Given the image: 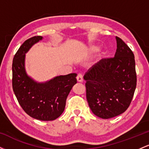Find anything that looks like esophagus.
<instances>
[{"mask_svg":"<svg viewBox=\"0 0 149 149\" xmlns=\"http://www.w3.org/2000/svg\"><path fill=\"white\" fill-rule=\"evenodd\" d=\"M77 80H78V82H79V83H81V82H83V75H82L81 73H79V74H78V76H77Z\"/></svg>","mask_w":149,"mask_h":149,"instance_id":"obj_1","label":"esophagus"}]
</instances>
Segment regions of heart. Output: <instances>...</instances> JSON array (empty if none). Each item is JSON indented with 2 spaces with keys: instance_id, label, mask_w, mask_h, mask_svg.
I'll list each match as a JSON object with an SVG mask.
<instances>
[{
  "instance_id": "1",
  "label": "heart",
  "mask_w": 149,
  "mask_h": 149,
  "mask_svg": "<svg viewBox=\"0 0 149 149\" xmlns=\"http://www.w3.org/2000/svg\"><path fill=\"white\" fill-rule=\"evenodd\" d=\"M98 47H97V46H90V47H89L88 49V52L89 53H93V52H97V51H98Z\"/></svg>"
}]
</instances>
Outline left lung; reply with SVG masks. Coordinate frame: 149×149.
I'll use <instances>...</instances> for the list:
<instances>
[{"mask_svg":"<svg viewBox=\"0 0 149 149\" xmlns=\"http://www.w3.org/2000/svg\"><path fill=\"white\" fill-rule=\"evenodd\" d=\"M113 58L102 59L85 73L86 97L95 116L109 119L129 107L136 85L134 56L120 38Z\"/></svg>","mask_w":149,"mask_h":149,"instance_id":"8db88e82","label":"left lung"}]
</instances>
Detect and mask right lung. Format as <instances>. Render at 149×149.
<instances>
[{
    "mask_svg": "<svg viewBox=\"0 0 149 149\" xmlns=\"http://www.w3.org/2000/svg\"><path fill=\"white\" fill-rule=\"evenodd\" d=\"M42 39L33 36L24 41L13 61V88L23 110L33 118L54 120L64 112L66 101L77 83L76 73L54 77L45 83H38L27 75L25 54L34 44Z\"/></svg>",
    "mask_w": 149,
    "mask_h": 149,
    "instance_id": "1",
    "label": "right lung"
}]
</instances>
